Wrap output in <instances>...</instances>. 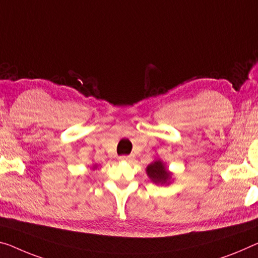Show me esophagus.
Listing matches in <instances>:
<instances>
[{"instance_id": "esophagus-1", "label": "esophagus", "mask_w": 258, "mask_h": 258, "mask_svg": "<svg viewBox=\"0 0 258 258\" xmlns=\"http://www.w3.org/2000/svg\"><path fill=\"white\" fill-rule=\"evenodd\" d=\"M121 161H132L134 159L133 156H121L120 158H118Z\"/></svg>"}]
</instances>
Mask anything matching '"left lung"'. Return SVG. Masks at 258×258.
Listing matches in <instances>:
<instances>
[{"label": "left lung", "mask_w": 258, "mask_h": 258, "mask_svg": "<svg viewBox=\"0 0 258 258\" xmlns=\"http://www.w3.org/2000/svg\"><path fill=\"white\" fill-rule=\"evenodd\" d=\"M148 176L156 184H169L172 179V173L168 172L164 162L156 160L146 167Z\"/></svg>", "instance_id": "obj_1"}]
</instances>
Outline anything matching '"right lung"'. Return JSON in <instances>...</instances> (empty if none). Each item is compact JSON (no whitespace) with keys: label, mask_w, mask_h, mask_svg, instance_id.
I'll return each mask as SVG.
<instances>
[{"label":"right lung","mask_w":258,"mask_h":258,"mask_svg":"<svg viewBox=\"0 0 258 258\" xmlns=\"http://www.w3.org/2000/svg\"><path fill=\"white\" fill-rule=\"evenodd\" d=\"M93 168H97V166H94V167Z\"/></svg>","instance_id":"right-lung-1"}]
</instances>
